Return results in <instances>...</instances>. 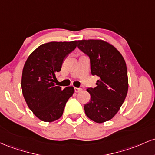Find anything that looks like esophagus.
<instances>
[{"label": "esophagus", "instance_id": "1", "mask_svg": "<svg viewBox=\"0 0 155 155\" xmlns=\"http://www.w3.org/2000/svg\"><path fill=\"white\" fill-rule=\"evenodd\" d=\"M82 91V88H74V91L75 92H80V91Z\"/></svg>", "mask_w": 155, "mask_h": 155}]
</instances>
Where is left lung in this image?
I'll use <instances>...</instances> for the list:
<instances>
[{"instance_id": "1", "label": "left lung", "mask_w": 155, "mask_h": 155, "mask_svg": "<svg viewBox=\"0 0 155 155\" xmlns=\"http://www.w3.org/2000/svg\"><path fill=\"white\" fill-rule=\"evenodd\" d=\"M78 48L90 58L91 72L100 79L95 88H88L91 100L84 105L92 121L102 123L117 114L128 91L125 61L115 47L100 39L79 40Z\"/></svg>"}]
</instances>
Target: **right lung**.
<instances>
[{"mask_svg":"<svg viewBox=\"0 0 155 155\" xmlns=\"http://www.w3.org/2000/svg\"><path fill=\"white\" fill-rule=\"evenodd\" d=\"M77 47V41H51L38 47L26 60L21 86L28 106L36 117L52 122L61 117L74 89L56 86L55 73L61 69L64 58Z\"/></svg>","mask_w":155,"mask_h":155,"instance_id":"1","label":"right lung"}]
</instances>
